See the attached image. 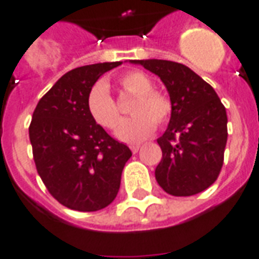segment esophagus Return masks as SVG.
<instances>
[{"mask_svg": "<svg viewBox=\"0 0 259 259\" xmlns=\"http://www.w3.org/2000/svg\"><path fill=\"white\" fill-rule=\"evenodd\" d=\"M140 148H142V146H140V144H132V146H130V150L133 151V154L139 153V150H140Z\"/></svg>", "mask_w": 259, "mask_h": 259, "instance_id": "esophagus-1", "label": "esophagus"}]
</instances>
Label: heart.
Instances as JSON below:
<instances>
[{
	"mask_svg": "<svg viewBox=\"0 0 259 259\" xmlns=\"http://www.w3.org/2000/svg\"><path fill=\"white\" fill-rule=\"evenodd\" d=\"M119 85L135 95L130 113L135 115L122 122L116 136L127 143H140L154 133L155 122L165 124L172 113V104L167 95L154 91V84L142 71H127L119 78ZM87 111L92 120L108 130L116 129L119 111L105 81H98L87 95Z\"/></svg>",
	"mask_w": 259,
	"mask_h": 259,
	"instance_id": "heart-1",
	"label": "heart"
}]
</instances>
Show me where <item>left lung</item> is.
<instances>
[{"mask_svg": "<svg viewBox=\"0 0 259 259\" xmlns=\"http://www.w3.org/2000/svg\"><path fill=\"white\" fill-rule=\"evenodd\" d=\"M167 87L172 113L157 139L162 158L158 185L172 196H192L218 180L227 143V113L216 91L189 67L168 60H132Z\"/></svg>", "mask_w": 259, "mask_h": 259, "instance_id": "obj_1", "label": "left lung"}]
</instances>
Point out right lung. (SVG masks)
Instances as JSON below:
<instances>
[{"label": "right lung", "mask_w": 259, "mask_h": 259, "mask_svg": "<svg viewBox=\"0 0 259 259\" xmlns=\"http://www.w3.org/2000/svg\"><path fill=\"white\" fill-rule=\"evenodd\" d=\"M120 61L77 67L36 106L29 139L36 169L50 195L68 209L97 211L116 198L130 148L115 140L87 111V95Z\"/></svg>", "instance_id": "add662e5"}]
</instances>
